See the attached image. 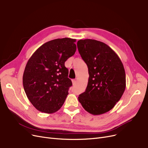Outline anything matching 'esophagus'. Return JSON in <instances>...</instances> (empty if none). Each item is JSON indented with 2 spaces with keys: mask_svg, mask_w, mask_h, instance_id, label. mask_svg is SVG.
I'll return each mask as SVG.
<instances>
[{
  "mask_svg": "<svg viewBox=\"0 0 148 148\" xmlns=\"http://www.w3.org/2000/svg\"><path fill=\"white\" fill-rule=\"evenodd\" d=\"M72 82H73V85L74 86L76 83V80H73Z\"/></svg>",
  "mask_w": 148,
  "mask_h": 148,
  "instance_id": "1",
  "label": "esophagus"
}]
</instances>
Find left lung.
<instances>
[{
	"label": "left lung",
	"mask_w": 148,
	"mask_h": 148,
	"mask_svg": "<svg viewBox=\"0 0 148 148\" xmlns=\"http://www.w3.org/2000/svg\"><path fill=\"white\" fill-rule=\"evenodd\" d=\"M77 48L89 75L86 91L79 95V101L90 114L106 113L114 107L125 90L123 63L115 51L103 42L80 40Z\"/></svg>",
	"instance_id": "left-lung-1"
}]
</instances>
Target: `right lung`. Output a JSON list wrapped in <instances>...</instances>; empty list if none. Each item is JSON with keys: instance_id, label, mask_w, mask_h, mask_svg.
<instances>
[{"instance_id": "1", "label": "right lung", "mask_w": 148, "mask_h": 148, "mask_svg": "<svg viewBox=\"0 0 148 148\" xmlns=\"http://www.w3.org/2000/svg\"><path fill=\"white\" fill-rule=\"evenodd\" d=\"M75 39L57 38L38 48L28 60L23 75L28 99L38 111L52 114L60 110L72 82L65 62L76 51Z\"/></svg>"}]
</instances>
